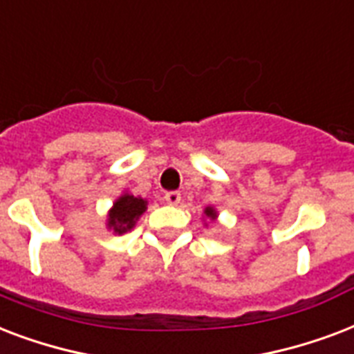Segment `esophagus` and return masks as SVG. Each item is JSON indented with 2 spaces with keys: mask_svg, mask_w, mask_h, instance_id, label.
I'll return each mask as SVG.
<instances>
[{
  "mask_svg": "<svg viewBox=\"0 0 354 354\" xmlns=\"http://www.w3.org/2000/svg\"><path fill=\"white\" fill-rule=\"evenodd\" d=\"M164 199H166V203H168V205H179V203H180V194H179V192H175V190L166 192V196H164Z\"/></svg>",
  "mask_w": 354,
  "mask_h": 354,
  "instance_id": "esophagus-1",
  "label": "esophagus"
}]
</instances>
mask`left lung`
<instances>
[{"instance_id":"left-lung-1","label":"left lung","mask_w":354,"mask_h":354,"mask_svg":"<svg viewBox=\"0 0 354 354\" xmlns=\"http://www.w3.org/2000/svg\"><path fill=\"white\" fill-rule=\"evenodd\" d=\"M205 212H207V216H210V218H214V210H212V208H207Z\"/></svg>"}]
</instances>
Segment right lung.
Returning a JSON list of instances; mask_svg holds the SVG:
<instances>
[{
  "instance_id": "1",
  "label": "right lung",
  "mask_w": 354,
  "mask_h": 354,
  "mask_svg": "<svg viewBox=\"0 0 354 354\" xmlns=\"http://www.w3.org/2000/svg\"><path fill=\"white\" fill-rule=\"evenodd\" d=\"M146 210V201L134 196H122L114 203V208L109 214V225L114 229V232L122 234V232L133 229L134 221L138 220V216Z\"/></svg>"
}]
</instances>
